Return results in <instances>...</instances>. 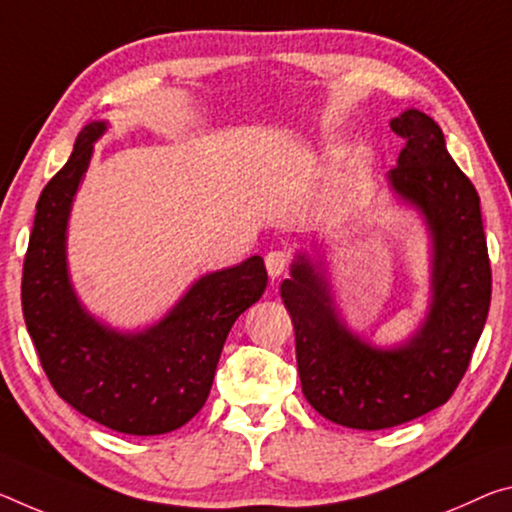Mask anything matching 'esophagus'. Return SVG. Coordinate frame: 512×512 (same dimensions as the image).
Here are the masks:
<instances>
[{
    "label": "esophagus",
    "instance_id": "1",
    "mask_svg": "<svg viewBox=\"0 0 512 512\" xmlns=\"http://www.w3.org/2000/svg\"><path fill=\"white\" fill-rule=\"evenodd\" d=\"M289 255L285 250H271L269 255H266V271H269L271 278H280V275H285L289 269Z\"/></svg>",
    "mask_w": 512,
    "mask_h": 512
}]
</instances>
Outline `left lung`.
I'll list each match as a JSON object with an SVG mask.
<instances>
[{
  "instance_id": "8db88e82",
  "label": "left lung",
  "mask_w": 512,
  "mask_h": 512,
  "mask_svg": "<svg viewBox=\"0 0 512 512\" xmlns=\"http://www.w3.org/2000/svg\"><path fill=\"white\" fill-rule=\"evenodd\" d=\"M389 127L405 139L387 186L417 209L431 239V303L408 339L376 346L346 326L328 262L296 253L280 296L296 330L305 399L330 421L380 431L449 401L472 360L490 310L492 271L481 200L446 150L431 116L405 109Z\"/></svg>"
}]
</instances>
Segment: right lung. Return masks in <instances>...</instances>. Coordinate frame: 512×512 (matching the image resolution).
<instances>
[{
    "mask_svg": "<svg viewBox=\"0 0 512 512\" xmlns=\"http://www.w3.org/2000/svg\"><path fill=\"white\" fill-rule=\"evenodd\" d=\"M107 129V120L81 129L66 166L40 193L22 273L24 323L63 401L111 431L164 435L205 405L227 332L262 298L269 275L259 255L200 275L143 330H116L88 312L68 271V221Z\"/></svg>",
    "mask_w": 512,
    "mask_h": 512,
    "instance_id": "right-lung-1",
    "label": "right lung"
}]
</instances>
